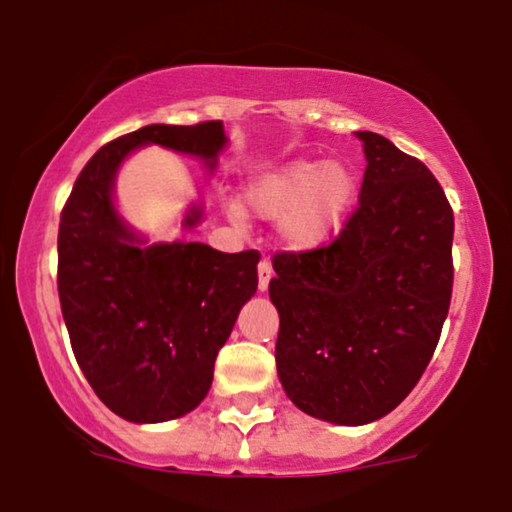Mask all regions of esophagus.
Returning <instances> with one entry per match:
<instances>
[{
  "label": "esophagus",
  "mask_w": 512,
  "mask_h": 512,
  "mask_svg": "<svg viewBox=\"0 0 512 512\" xmlns=\"http://www.w3.org/2000/svg\"><path fill=\"white\" fill-rule=\"evenodd\" d=\"M271 276H274V269H271V262L264 257V260L257 264V288H260V293L269 288Z\"/></svg>",
  "instance_id": "34e87169"
}]
</instances>
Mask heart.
Segmentation results:
<instances>
[{
	"label": "heart",
	"instance_id": "1",
	"mask_svg": "<svg viewBox=\"0 0 512 512\" xmlns=\"http://www.w3.org/2000/svg\"><path fill=\"white\" fill-rule=\"evenodd\" d=\"M357 196V177L342 160H293L252 179L243 189L245 210L262 219H276L283 248L309 252L338 234ZM231 217L243 219L241 208Z\"/></svg>",
	"mask_w": 512,
	"mask_h": 512
}]
</instances>
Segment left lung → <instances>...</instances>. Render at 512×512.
I'll use <instances>...</instances> for the list:
<instances>
[{"label": "left lung", "mask_w": 512, "mask_h": 512, "mask_svg": "<svg viewBox=\"0 0 512 512\" xmlns=\"http://www.w3.org/2000/svg\"><path fill=\"white\" fill-rule=\"evenodd\" d=\"M359 208L328 248L278 252L276 371L297 409L366 425L409 397L449 314L454 212L420 160L375 132Z\"/></svg>", "instance_id": "1"}]
</instances>
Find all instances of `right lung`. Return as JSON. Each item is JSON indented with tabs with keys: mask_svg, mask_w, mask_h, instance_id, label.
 Wrapping results in <instances>:
<instances>
[{
	"mask_svg": "<svg viewBox=\"0 0 512 512\" xmlns=\"http://www.w3.org/2000/svg\"><path fill=\"white\" fill-rule=\"evenodd\" d=\"M222 120L146 125L84 165L58 226V297L70 345L103 404L129 423H165L210 392L217 352L257 290L255 250L148 243L115 205V179L137 148L163 146L215 172ZM203 219L193 203L184 229Z\"/></svg>",
	"mask_w": 512,
	"mask_h": 512,
	"instance_id": "1",
	"label": "right lung"
}]
</instances>
